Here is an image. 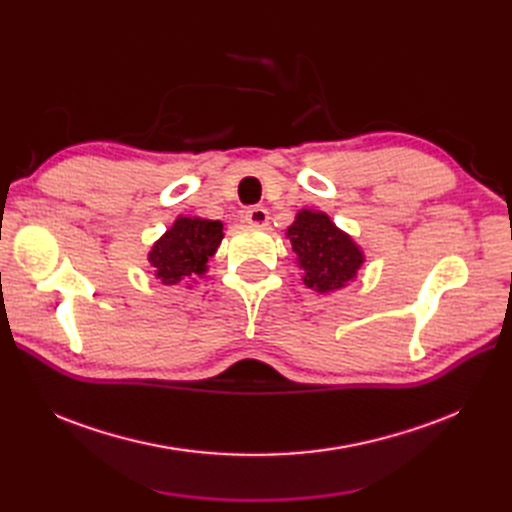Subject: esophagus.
Listing matches in <instances>:
<instances>
[{
	"label": "esophagus",
	"instance_id": "1",
	"mask_svg": "<svg viewBox=\"0 0 512 512\" xmlns=\"http://www.w3.org/2000/svg\"><path fill=\"white\" fill-rule=\"evenodd\" d=\"M245 220L250 226L262 228V226H267V222H269V213H267L265 207H252V209L245 211Z\"/></svg>",
	"mask_w": 512,
	"mask_h": 512
}]
</instances>
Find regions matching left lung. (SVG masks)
I'll use <instances>...</instances> for the list:
<instances>
[{
    "label": "left lung",
    "mask_w": 512,
    "mask_h": 512,
    "mask_svg": "<svg viewBox=\"0 0 512 512\" xmlns=\"http://www.w3.org/2000/svg\"><path fill=\"white\" fill-rule=\"evenodd\" d=\"M286 237L303 269V284L320 294L346 288L365 262L361 247L324 211L301 209Z\"/></svg>",
    "instance_id": "1"
}]
</instances>
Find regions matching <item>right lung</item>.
Listing matches in <instances>:
<instances>
[{"label": "right lung", "mask_w": 512, "mask_h": 512, "mask_svg": "<svg viewBox=\"0 0 512 512\" xmlns=\"http://www.w3.org/2000/svg\"><path fill=\"white\" fill-rule=\"evenodd\" d=\"M224 239L220 220L179 218L153 243L147 256L153 275L162 286H177L207 273L209 258Z\"/></svg>", "instance_id": "1"}]
</instances>
